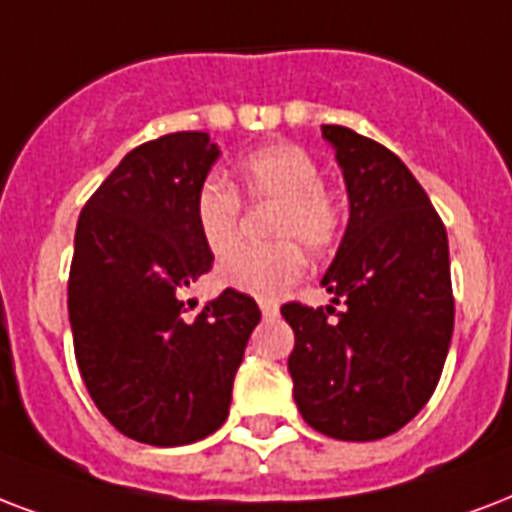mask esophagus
<instances>
[{
	"mask_svg": "<svg viewBox=\"0 0 512 512\" xmlns=\"http://www.w3.org/2000/svg\"><path fill=\"white\" fill-rule=\"evenodd\" d=\"M260 311H263L265 319H273L279 314V303L276 300H260Z\"/></svg>",
	"mask_w": 512,
	"mask_h": 512,
	"instance_id": "1",
	"label": "esophagus"
}]
</instances>
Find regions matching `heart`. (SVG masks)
Segmentation results:
<instances>
[{
	"mask_svg": "<svg viewBox=\"0 0 512 512\" xmlns=\"http://www.w3.org/2000/svg\"><path fill=\"white\" fill-rule=\"evenodd\" d=\"M241 195L252 204L276 201L268 222V236L273 244L241 249L217 268L222 287L276 298L306 273V255L301 244L311 252H325L341 239L346 209L341 195L322 182L319 161L295 142H273L247 152L236 166V185L220 177L201 182L193 201L198 233L214 255H228L239 244Z\"/></svg>",
	"mask_w": 512,
	"mask_h": 512,
	"instance_id": "heart-1",
	"label": "heart"
}]
</instances>
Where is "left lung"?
Segmentation results:
<instances>
[{
	"mask_svg": "<svg viewBox=\"0 0 512 512\" xmlns=\"http://www.w3.org/2000/svg\"><path fill=\"white\" fill-rule=\"evenodd\" d=\"M349 190V225L322 284L341 303L282 306L295 333L292 395L308 427L378 440L427 405L454 333L446 225L408 166L384 144L322 126Z\"/></svg>",
	"mask_w": 512,
	"mask_h": 512,
	"instance_id": "left-lung-1",
	"label": "left lung"
}]
</instances>
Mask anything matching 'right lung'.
<instances>
[{
	"label": "right lung",
	"mask_w": 512,
	"mask_h": 512,
	"mask_svg": "<svg viewBox=\"0 0 512 512\" xmlns=\"http://www.w3.org/2000/svg\"><path fill=\"white\" fill-rule=\"evenodd\" d=\"M204 131L139 144L88 198L74 233V357L104 419L147 446H185L228 419L260 308L225 290L187 317L185 292L214 263L193 201L217 161Z\"/></svg>",
	"instance_id": "1"
}]
</instances>
